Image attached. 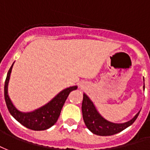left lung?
<instances>
[{
	"mask_svg": "<svg viewBox=\"0 0 150 150\" xmlns=\"http://www.w3.org/2000/svg\"><path fill=\"white\" fill-rule=\"evenodd\" d=\"M144 89H145V86H144ZM81 110H82L83 120L86 127L92 133L99 136H111L124 130L125 129L129 127L136 121L140 112H137L133 118L127 122L121 123V124L112 123L105 120L100 115L98 112V110H96L93 101L89 99L86 93L83 94Z\"/></svg>",
	"mask_w": 150,
	"mask_h": 150,
	"instance_id": "1",
	"label": "left lung"
}]
</instances>
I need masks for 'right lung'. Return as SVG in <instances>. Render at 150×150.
Instances as JSON below:
<instances>
[{
    "mask_svg": "<svg viewBox=\"0 0 150 150\" xmlns=\"http://www.w3.org/2000/svg\"><path fill=\"white\" fill-rule=\"evenodd\" d=\"M13 64H12L8 72L5 82V100L8 110L11 115L18 122L32 130H45L47 129H50L57 121L61 114L62 107L69 94L71 91L76 89L77 86H72L69 88H64L55 98H52L49 103L34 111L29 112H21L14 106L8 95V85Z\"/></svg>",
    "mask_w": 150,
    "mask_h": 150,
    "instance_id": "right-lung-1",
    "label": "right lung"
}]
</instances>
